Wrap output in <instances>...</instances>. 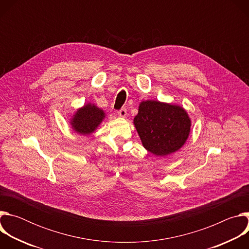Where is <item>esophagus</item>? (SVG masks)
Here are the masks:
<instances>
[{
    "instance_id": "34e87169",
    "label": "esophagus",
    "mask_w": 249,
    "mask_h": 249,
    "mask_svg": "<svg viewBox=\"0 0 249 249\" xmlns=\"http://www.w3.org/2000/svg\"><path fill=\"white\" fill-rule=\"evenodd\" d=\"M118 115L120 117H126L127 115V109L126 108H121L119 111H118Z\"/></svg>"
}]
</instances>
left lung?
Wrapping results in <instances>:
<instances>
[{"mask_svg": "<svg viewBox=\"0 0 249 249\" xmlns=\"http://www.w3.org/2000/svg\"><path fill=\"white\" fill-rule=\"evenodd\" d=\"M134 125L144 148L160 157L178 151L186 142L191 121L178 105L146 100L140 103Z\"/></svg>", "mask_w": 249, "mask_h": 249, "instance_id": "1", "label": "left lung"}]
</instances>
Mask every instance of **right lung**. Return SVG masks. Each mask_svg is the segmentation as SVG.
<instances>
[{"label": "right lung", "mask_w": 249, "mask_h": 249, "mask_svg": "<svg viewBox=\"0 0 249 249\" xmlns=\"http://www.w3.org/2000/svg\"><path fill=\"white\" fill-rule=\"evenodd\" d=\"M105 117L104 111L94 104L89 103L84 107L78 109L76 114L71 120L72 128L82 135L92 133Z\"/></svg>", "instance_id": "1"}]
</instances>
